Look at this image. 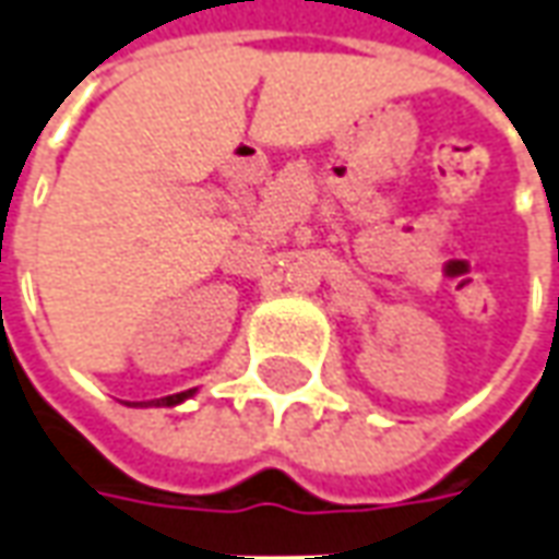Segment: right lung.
<instances>
[{
    "mask_svg": "<svg viewBox=\"0 0 559 559\" xmlns=\"http://www.w3.org/2000/svg\"><path fill=\"white\" fill-rule=\"evenodd\" d=\"M188 395H194V390L176 392V395H167V399H155V402H145V404H157V407H160V404H164V407H173V404L185 402V399H188ZM140 404H142V402H140Z\"/></svg>",
    "mask_w": 559,
    "mask_h": 559,
    "instance_id": "obj_1",
    "label": "right lung"
}]
</instances>
